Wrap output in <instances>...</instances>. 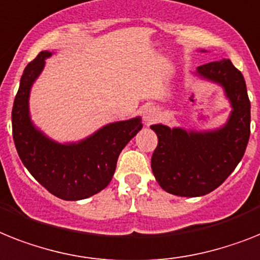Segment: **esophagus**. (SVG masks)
I'll list each match as a JSON object with an SVG mask.
<instances>
[{"label": "esophagus", "mask_w": 260, "mask_h": 260, "mask_svg": "<svg viewBox=\"0 0 260 260\" xmlns=\"http://www.w3.org/2000/svg\"><path fill=\"white\" fill-rule=\"evenodd\" d=\"M142 117L146 125H150L154 121H156V118L159 117V111L156 110L155 107H146L145 110L142 111Z\"/></svg>", "instance_id": "obj_1"}]
</instances>
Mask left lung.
Returning a JSON list of instances; mask_svg holds the SVG:
<instances>
[{"instance_id": "1", "label": "left lung", "mask_w": 260, "mask_h": 260, "mask_svg": "<svg viewBox=\"0 0 260 260\" xmlns=\"http://www.w3.org/2000/svg\"><path fill=\"white\" fill-rule=\"evenodd\" d=\"M194 76L219 85L231 113L224 125L205 132L150 126L158 137L151 156L154 177L165 191L178 197H202L219 187L243 158L250 138L247 87L230 59L199 66Z\"/></svg>"}]
</instances>
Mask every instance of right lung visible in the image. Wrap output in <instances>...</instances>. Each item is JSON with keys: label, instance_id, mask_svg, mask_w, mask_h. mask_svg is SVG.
Segmentation results:
<instances>
[{"label": "right lung", "instance_id": "obj_1", "mask_svg": "<svg viewBox=\"0 0 260 260\" xmlns=\"http://www.w3.org/2000/svg\"><path fill=\"white\" fill-rule=\"evenodd\" d=\"M51 51H41L25 68L12 111L13 139L23 166L49 192L81 201L110 183L118 156L142 128L141 117L107 123L78 142L59 143L36 127L29 110L30 90Z\"/></svg>", "mask_w": 260, "mask_h": 260}]
</instances>
